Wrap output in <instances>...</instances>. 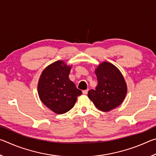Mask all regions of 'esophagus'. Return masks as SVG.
Segmentation results:
<instances>
[{"label":"esophagus","mask_w":156,"mask_h":156,"mask_svg":"<svg viewBox=\"0 0 156 156\" xmlns=\"http://www.w3.org/2000/svg\"><path fill=\"white\" fill-rule=\"evenodd\" d=\"M88 91H89V89H86V90H84V91H83V94L86 95V94H87Z\"/></svg>","instance_id":"obj_1"}]
</instances>
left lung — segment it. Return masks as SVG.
<instances>
[{"instance_id": "1", "label": "left lung", "mask_w": 156, "mask_h": 156, "mask_svg": "<svg viewBox=\"0 0 156 156\" xmlns=\"http://www.w3.org/2000/svg\"><path fill=\"white\" fill-rule=\"evenodd\" d=\"M98 85L88 92V97L99 110L107 112L122 104L127 86L120 71L109 62H101L95 69Z\"/></svg>"}]
</instances>
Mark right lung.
<instances>
[{
	"mask_svg": "<svg viewBox=\"0 0 156 156\" xmlns=\"http://www.w3.org/2000/svg\"><path fill=\"white\" fill-rule=\"evenodd\" d=\"M72 65L58 60L43 71L38 83V94L42 102L57 114L72 109L82 91L69 78Z\"/></svg>",
	"mask_w": 156,
	"mask_h": 156,
	"instance_id": "right-lung-1",
	"label": "right lung"
}]
</instances>
